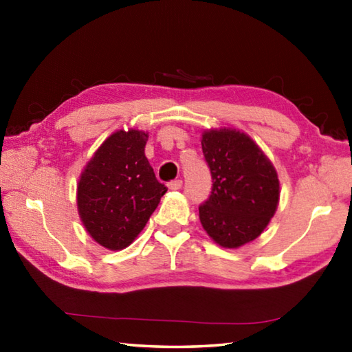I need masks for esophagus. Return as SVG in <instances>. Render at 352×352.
Listing matches in <instances>:
<instances>
[{
	"label": "esophagus",
	"instance_id": "34e87169",
	"mask_svg": "<svg viewBox=\"0 0 352 352\" xmlns=\"http://www.w3.org/2000/svg\"><path fill=\"white\" fill-rule=\"evenodd\" d=\"M182 186H183V182L182 180H174V182H170L168 184V188L172 189V190H178Z\"/></svg>",
	"mask_w": 352,
	"mask_h": 352
}]
</instances>
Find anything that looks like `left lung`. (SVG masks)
<instances>
[{
	"mask_svg": "<svg viewBox=\"0 0 352 352\" xmlns=\"http://www.w3.org/2000/svg\"><path fill=\"white\" fill-rule=\"evenodd\" d=\"M212 190L199 206L201 226L223 248H239L259 237L275 216L279 178L275 166L247 133L210 129L201 133Z\"/></svg>",
	"mask_w": 352,
	"mask_h": 352,
	"instance_id": "left-lung-1",
	"label": "left lung"
}]
</instances>
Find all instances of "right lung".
Here are the masks:
<instances>
[{"label":"right lung","instance_id":"right-lung-1","mask_svg":"<svg viewBox=\"0 0 352 352\" xmlns=\"http://www.w3.org/2000/svg\"><path fill=\"white\" fill-rule=\"evenodd\" d=\"M148 133L118 130L85 164L77 183V212L87 233L107 250L129 247L166 194L144 155Z\"/></svg>","mask_w":352,"mask_h":352}]
</instances>
